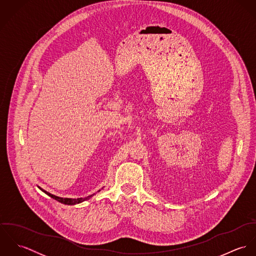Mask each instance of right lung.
Wrapping results in <instances>:
<instances>
[{"instance_id":"1","label":"right lung","mask_w":256,"mask_h":256,"mask_svg":"<svg viewBox=\"0 0 256 256\" xmlns=\"http://www.w3.org/2000/svg\"><path fill=\"white\" fill-rule=\"evenodd\" d=\"M40 189H41V188H40ZM41 190H42L44 193H46L48 196H50L51 198H53V199H55V200H57V201H59V202L65 204V205H76V204H78V203H80V202H84V201L90 199L92 196L94 195V194H92V195H90V196H88V197H84V198L72 199V198H62V197H58V196H55V195H53V194H51V193H49V192H47V191H45V190H43V189H41ZM98 191H100V190H98Z\"/></svg>"}]
</instances>
